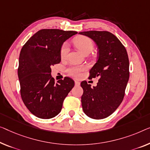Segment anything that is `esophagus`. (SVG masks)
I'll return each instance as SVG.
<instances>
[{
    "label": "esophagus",
    "instance_id": "34e87169",
    "mask_svg": "<svg viewBox=\"0 0 150 150\" xmlns=\"http://www.w3.org/2000/svg\"><path fill=\"white\" fill-rule=\"evenodd\" d=\"M75 86H79L80 82L78 81H75Z\"/></svg>",
    "mask_w": 150,
    "mask_h": 150
}]
</instances>
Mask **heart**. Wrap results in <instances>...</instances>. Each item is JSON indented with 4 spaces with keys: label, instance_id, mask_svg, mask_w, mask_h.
<instances>
[{
    "label": "heart",
    "instance_id": "1",
    "mask_svg": "<svg viewBox=\"0 0 150 150\" xmlns=\"http://www.w3.org/2000/svg\"><path fill=\"white\" fill-rule=\"evenodd\" d=\"M74 44L81 52L86 54L89 53L93 48V43L89 38L87 36H79L74 40ZM69 52V46L67 42H64L60 49V55L62 59H66L68 57ZM86 69V67L83 65H72L67 69L68 74L74 78L81 77V73Z\"/></svg>",
    "mask_w": 150,
    "mask_h": 150
}]
</instances>
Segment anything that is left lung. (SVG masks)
I'll use <instances>...</instances> for the list:
<instances>
[{"label": "left lung", "mask_w": 150, "mask_h": 150, "mask_svg": "<svg viewBox=\"0 0 150 150\" xmlns=\"http://www.w3.org/2000/svg\"><path fill=\"white\" fill-rule=\"evenodd\" d=\"M92 39L98 48V61L89 71V78L98 77L97 86L91 88L86 81L81 105L85 114L93 119L112 115L125 96L129 78V61L126 48L115 35L106 31L79 32Z\"/></svg>", "instance_id": "left-lung-1"}]
</instances>
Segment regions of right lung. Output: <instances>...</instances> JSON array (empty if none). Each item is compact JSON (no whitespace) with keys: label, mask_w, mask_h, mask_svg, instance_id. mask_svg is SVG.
<instances>
[{"label":"right lung","mask_w":150,"mask_h":150,"mask_svg":"<svg viewBox=\"0 0 150 150\" xmlns=\"http://www.w3.org/2000/svg\"><path fill=\"white\" fill-rule=\"evenodd\" d=\"M76 33L43 29L22 47L18 67L20 93L24 104L35 117L49 119L59 115L64 98L74 87V81L68 77L55 83L51 67L60 63L61 46Z\"/></svg>","instance_id":"obj_1"}]
</instances>
